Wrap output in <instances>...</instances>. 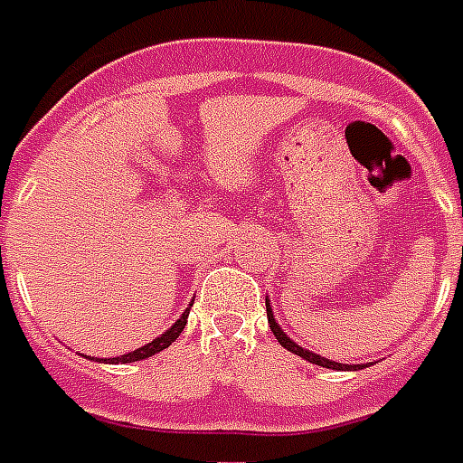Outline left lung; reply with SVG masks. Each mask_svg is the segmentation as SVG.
<instances>
[{
    "label": "left lung",
    "instance_id": "1",
    "mask_svg": "<svg viewBox=\"0 0 463 463\" xmlns=\"http://www.w3.org/2000/svg\"><path fill=\"white\" fill-rule=\"evenodd\" d=\"M267 317H269V324H271V331H274V336L279 338V344H281L286 351L296 353V355H300L303 360H307V363L329 367V370H363V367H365V363H360V365H344V363H334V360L322 358V355H317V353L307 351V348H303V345H298L296 341H293V338H290L288 334L281 329V324L276 322L274 309H271V300H269V298H267Z\"/></svg>",
    "mask_w": 463,
    "mask_h": 463
}]
</instances>
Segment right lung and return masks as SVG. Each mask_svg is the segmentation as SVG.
Segmentation results:
<instances>
[{
    "instance_id": "add662e5",
    "label": "right lung",
    "mask_w": 463,
    "mask_h": 463,
    "mask_svg": "<svg viewBox=\"0 0 463 463\" xmlns=\"http://www.w3.org/2000/svg\"><path fill=\"white\" fill-rule=\"evenodd\" d=\"M187 317H189V307L184 309L180 315V319H175V324L170 326V329H165L160 336H156L154 341H148V344H144L141 348H137V351H129L125 353V355H118V358H89V360H96V363H110V365H125V363H137V360H146L151 358V355H156V353H160L163 348H167V345L173 344L175 338L180 336L182 329H184V324H187Z\"/></svg>"
}]
</instances>
